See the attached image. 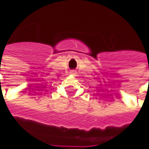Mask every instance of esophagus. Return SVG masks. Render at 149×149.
<instances>
[{"label": "esophagus", "mask_w": 149, "mask_h": 149, "mask_svg": "<svg viewBox=\"0 0 149 149\" xmlns=\"http://www.w3.org/2000/svg\"><path fill=\"white\" fill-rule=\"evenodd\" d=\"M71 73H72V74H73V75H76V74H77V71H76V70H72Z\"/></svg>", "instance_id": "1"}]
</instances>
